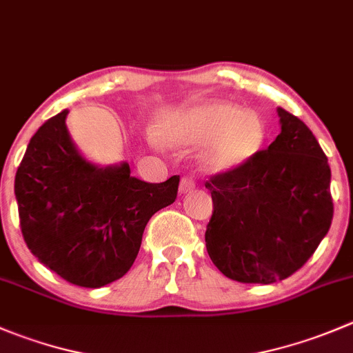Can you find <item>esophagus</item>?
Returning a JSON list of instances; mask_svg holds the SVG:
<instances>
[{
    "instance_id": "34e87169",
    "label": "esophagus",
    "mask_w": 353,
    "mask_h": 353,
    "mask_svg": "<svg viewBox=\"0 0 353 353\" xmlns=\"http://www.w3.org/2000/svg\"><path fill=\"white\" fill-rule=\"evenodd\" d=\"M194 186H196V184H194V181L191 179V177H183L179 183V193L181 194L190 193V191L194 190Z\"/></svg>"
}]
</instances>
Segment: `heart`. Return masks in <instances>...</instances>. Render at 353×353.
<instances>
[{
	"label": "heart",
	"mask_w": 353,
	"mask_h": 353,
	"mask_svg": "<svg viewBox=\"0 0 353 353\" xmlns=\"http://www.w3.org/2000/svg\"><path fill=\"white\" fill-rule=\"evenodd\" d=\"M159 136L170 146L203 145L200 163L207 172L225 174L252 162L265 141V125L253 112L222 100H208L163 115ZM159 143L155 134L150 136Z\"/></svg>",
	"instance_id": "heart-1"
}]
</instances>
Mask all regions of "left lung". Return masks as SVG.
Here are the masks:
<instances>
[{"mask_svg":"<svg viewBox=\"0 0 353 353\" xmlns=\"http://www.w3.org/2000/svg\"><path fill=\"white\" fill-rule=\"evenodd\" d=\"M281 132L234 172L212 177L214 214L205 243L215 268L239 283L281 281L330 231L331 169L316 136L278 107Z\"/></svg>","mask_w":353,"mask_h":353,"instance_id":"1","label":"left lung"}]
</instances>
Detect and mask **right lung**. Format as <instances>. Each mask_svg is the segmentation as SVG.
Wrapping results in <instances>:
<instances>
[{"instance_id": "1", "label": "right lung", "mask_w": 353, "mask_h": 353, "mask_svg": "<svg viewBox=\"0 0 353 353\" xmlns=\"http://www.w3.org/2000/svg\"><path fill=\"white\" fill-rule=\"evenodd\" d=\"M67 115L44 122L20 162V228L48 269L72 285L101 288L131 269L150 217L176 200L179 176L152 184L132 176L128 162H91L72 141Z\"/></svg>"}]
</instances>
